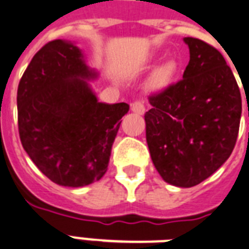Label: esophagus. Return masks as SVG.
I'll return each instance as SVG.
<instances>
[{
    "mask_svg": "<svg viewBox=\"0 0 249 249\" xmlns=\"http://www.w3.org/2000/svg\"><path fill=\"white\" fill-rule=\"evenodd\" d=\"M131 111L135 112V114L143 115L145 112V107L144 105H143V102H141V101H135V102L131 104Z\"/></svg>",
    "mask_w": 249,
    "mask_h": 249,
    "instance_id": "obj_1",
    "label": "esophagus"
}]
</instances>
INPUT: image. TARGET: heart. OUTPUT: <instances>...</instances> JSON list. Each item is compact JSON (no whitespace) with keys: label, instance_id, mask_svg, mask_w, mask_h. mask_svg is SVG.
Masks as SVG:
<instances>
[{"label":"heart","instance_id":"b5f03b06","mask_svg":"<svg viewBox=\"0 0 249 249\" xmlns=\"http://www.w3.org/2000/svg\"><path fill=\"white\" fill-rule=\"evenodd\" d=\"M177 64L174 61H166L157 66L151 76V86L153 88H160L170 82L177 72Z\"/></svg>","mask_w":249,"mask_h":249}]
</instances>
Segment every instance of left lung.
<instances>
[{"mask_svg":"<svg viewBox=\"0 0 249 249\" xmlns=\"http://www.w3.org/2000/svg\"><path fill=\"white\" fill-rule=\"evenodd\" d=\"M189 62L183 79L148 98L145 139L166 183L191 188L223 166L239 131L242 97L233 71L216 48L183 38Z\"/></svg>","mask_w":249,"mask_h":249,"instance_id":"1","label":"left lung"}]
</instances>
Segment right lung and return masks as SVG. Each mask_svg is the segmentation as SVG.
Masks as SVG:
<instances>
[{
  "label": "right lung",
  "mask_w": 249,
  "mask_h": 249,
  "mask_svg": "<svg viewBox=\"0 0 249 249\" xmlns=\"http://www.w3.org/2000/svg\"><path fill=\"white\" fill-rule=\"evenodd\" d=\"M100 76L75 42L56 39L34 54L18 88L20 141L46 177L80 188L107 171L129 105L100 102L89 82Z\"/></svg>",
  "instance_id": "1"
}]
</instances>
